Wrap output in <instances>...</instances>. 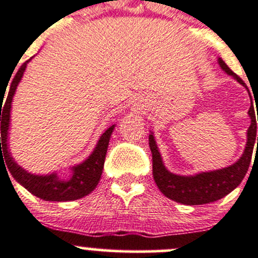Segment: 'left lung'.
<instances>
[{"label": "left lung", "instance_id": "8db88e82", "mask_svg": "<svg viewBox=\"0 0 258 258\" xmlns=\"http://www.w3.org/2000/svg\"><path fill=\"white\" fill-rule=\"evenodd\" d=\"M218 63L224 73L232 76L234 80L238 81L242 86H244L248 90L243 80L238 75H236L222 58H218ZM249 96H251V94H249ZM248 115L251 118V125L247 130V143L241 158L228 167L210 170V172H201L193 175L175 174V173L169 172L165 168L162 155L158 149L157 142L154 139V135L150 132L149 147L152 150L153 177H154V180L160 192L169 200L182 203V205L198 206L207 205V203L221 200L224 196L231 193L234 188L238 187L244 175H246L247 170H248L256 143L258 148V137H256V114H254L252 100Z\"/></svg>", "mask_w": 258, "mask_h": 258}]
</instances>
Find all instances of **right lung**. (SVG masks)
<instances>
[{"label":"right lung","mask_w":258,"mask_h":258,"mask_svg":"<svg viewBox=\"0 0 258 258\" xmlns=\"http://www.w3.org/2000/svg\"><path fill=\"white\" fill-rule=\"evenodd\" d=\"M31 60L32 57L27 60L26 62L22 63L21 68L16 73V75L14 76L12 83L10 84L9 94H7L6 101H5L4 105H2V103H4L5 95L4 94H2V96L0 95V159L2 158L3 160V158H5L4 162L6 163L7 169L10 170L12 177L22 187L26 188L30 193H32L36 197L41 198L43 201H50V202H68V201L80 200V198L90 195L96 188L99 180H100L104 162H105L106 150H108L109 147V140H110V137L113 134V130L115 128V125L109 126L101 134L96 147L94 148L91 154L84 162L70 168L71 175L66 178V179H61L56 172L42 175L34 174V173L27 172L21 165L17 164L16 160L12 158L9 148V130L10 120H11L12 100H14L17 85L20 84L22 76H24L25 70H26L27 63ZM1 111H3L2 113H1Z\"/></svg>","instance_id":"obj_1"}]
</instances>
